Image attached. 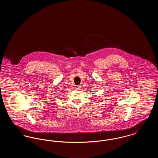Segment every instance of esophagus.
<instances>
[{
    "label": "esophagus",
    "mask_w": 158,
    "mask_h": 158,
    "mask_svg": "<svg viewBox=\"0 0 158 158\" xmlns=\"http://www.w3.org/2000/svg\"><path fill=\"white\" fill-rule=\"evenodd\" d=\"M76 90H80L81 89V86H77L76 87Z\"/></svg>",
    "instance_id": "1"
}]
</instances>
